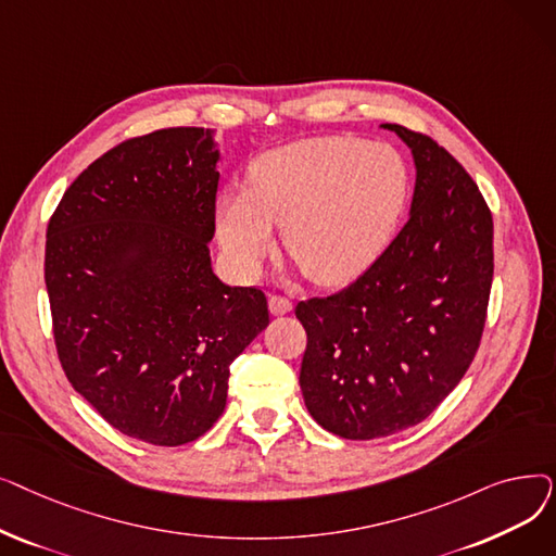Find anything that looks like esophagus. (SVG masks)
Here are the masks:
<instances>
[{
	"instance_id": "obj_1",
	"label": "esophagus",
	"mask_w": 556,
	"mask_h": 556,
	"mask_svg": "<svg viewBox=\"0 0 556 556\" xmlns=\"http://www.w3.org/2000/svg\"><path fill=\"white\" fill-rule=\"evenodd\" d=\"M268 306H270L273 315H286V313L293 311V302L286 300V298H279V295H273L268 300Z\"/></svg>"
}]
</instances>
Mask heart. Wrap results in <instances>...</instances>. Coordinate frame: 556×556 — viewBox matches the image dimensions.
Returning a JSON list of instances; mask_svg holds the SVG:
<instances>
[{
	"label": "heart",
	"instance_id": "obj_1",
	"mask_svg": "<svg viewBox=\"0 0 556 556\" xmlns=\"http://www.w3.org/2000/svg\"><path fill=\"white\" fill-rule=\"evenodd\" d=\"M410 195V170L390 143L311 137L263 153L250 187L218 195L216 233L229 266L252 277L283 245L323 286L356 279L381 256Z\"/></svg>",
	"mask_w": 556,
	"mask_h": 556
}]
</instances>
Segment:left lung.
Returning a JSON list of instances; mask_svg holds the SVG:
<instances>
[{
  "instance_id": "obj_1",
  "label": "left lung",
  "mask_w": 556,
  "mask_h": 556,
  "mask_svg": "<svg viewBox=\"0 0 556 556\" xmlns=\"http://www.w3.org/2000/svg\"><path fill=\"white\" fill-rule=\"evenodd\" d=\"M381 128L413 153L410 216L352 286L295 308L308 336L304 403L344 440L417 426L455 390L478 352L493 279V220L471 175L430 137Z\"/></svg>"
}]
</instances>
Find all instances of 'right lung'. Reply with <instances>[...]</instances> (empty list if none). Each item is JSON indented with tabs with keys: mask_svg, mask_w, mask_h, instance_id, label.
Wrapping results in <instances>:
<instances>
[{
	"mask_svg": "<svg viewBox=\"0 0 556 556\" xmlns=\"http://www.w3.org/2000/svg\"><path fill=\"white\" fill-rule=\"evenodd\" d=\"M218 162L210 128L128 139L78 175L47 227L58 358L110 426L146 444L207 432L231 361L270 323L261 290L212 270Z\"/></svg>",
	"mask_w": 556,
	"mask_h": 556,
	"instance_id": "right-lung-1",
	"label": "right lung"
}]
</instances>
